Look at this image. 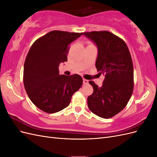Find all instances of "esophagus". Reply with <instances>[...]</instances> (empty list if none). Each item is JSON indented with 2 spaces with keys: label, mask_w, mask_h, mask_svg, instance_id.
<instances>
[{
  "label": "esophagus",
  "mask_w": 157,
  "mask_h": 157,
  "mask_svg": "<svg viewBox=\"0 0 157 157\" xmlns=\"http://www.w3.org/2000/svg\"><path fill=\"white\" fill-rule=\"evenodd\" d=\"M83 84H88V80L86 79H83Z\"/></svg>",
  "instance_id": "34e87169"
}]
</instances>
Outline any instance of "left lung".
Listing matches in <instances>:
<instances>
[{"label":"left lung","instance_id":"8db88e82","mask_svg":"<svg viewBox=\"0 0 157 157\" xmlns=\"http://www.w3.org/2000/svg\"><path fill=\"white\" fill-rule=\"evenodd\" d=\"M83 35L97 46L96 67L105 76L101 87L89 81L94 92L88 97V106L95 115L109 118L126 107L134 90V67L130 51L124 40L109 31L86 32Z\"/></svg>","mask_w":157,"mask_h":157}]
</instances>
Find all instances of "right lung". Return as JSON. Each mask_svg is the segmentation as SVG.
<instances>
[{
  "mask_svg": "<svg viewBox=\"0 0 157 157\" xmlns=\"http://www.w3.org/2000/svg\"><path fill=\"white\" fill-rule=\"evenodd\" d=\"M83 33L52 31L37 39L28 52L23 84L31 101L40 110L55 113L70 103L82 85L79 75H59V65L67 61L69 46Z\"/></svg>",
  "mask_w": 157,
  "mask_h": 157,
  "instance_id": "add662e5",
  "label": "right lung"
}]
</instances>
